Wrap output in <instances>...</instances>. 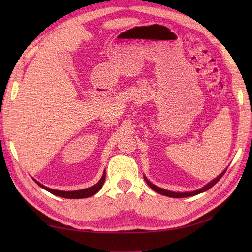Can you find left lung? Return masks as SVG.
Masks as SVG:
<instances>
[{
    "label": "left lung",
    "mask_w": 252,
    "mask_h": 252,
    "mask_svg": "<svg viewBox=\"0 0 252 252\" xmlns=\"http://www.w3.org/2000/svg\"><path fill=\"white\" fill-rule=\"evenodd\" d=\"M226 170H227V169H225L222 173L219 174L216 179H213L211 182H209L208 184H206V185H205L204 187H202L201 189H197V190H194V191H190V192H174V191H169V190H166V189H164V188L158 187V186H156L155 184H152V183H151L146 177H145V175H144V179H145V181H146L148 186H149L152 190H155L156 192H158V193H159V194H163V195L169 196V197H188V196H193V195H196V194H199V193L207 191L208 189H210L213 185H216L217 183L220 180V178H222L223 175L225 174Z\"/></svg>",
    "instance_id": "1"
}]
</instances>
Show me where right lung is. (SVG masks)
Listing matches in <instances>:
<instances>
[{"mask_svg": "<svg viewBox=\"0 0 252 252\" xmlns=\"http://www.w3.org/2000/svg\"><path fill=\"white\" fill-rule=\"evenodd\" d=\"M105 170L103 172V175L101 180L98 181L95 185L91 186L89 188H85V189H81V190H74V191H63V190H56V189H51L49 187H46L44 186L43 184H41V183H39L37 181H35V183L37 185H39L40 187H42L43 189L47 190L48 192L55 194V195H58V196H61V197H65V199H85V197H89L91 195L95 194L98 190H100L104 184L105 182Z\"/></svg>", "mask_w": 252, "mask_h": 252, "instance_id": "1", "label": "right lung"}]
</instances>
